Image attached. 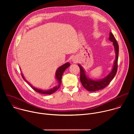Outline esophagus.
I'll list each match as a JSON object with an SVG mask.
<instances>
[{"label": "esophagus", "mask_w": 134, "mask_h": 134, "mask_svg": "<svg viewBox=\"0 0 134 134\" xmlns=\"http://www.w3.org/2000/svg\"><path fill=\"white\" fill-rule=\"evenodd\" d=\"M72 61H73L74 62H76V59H75V58H73V59H72Z\"/></svg>", "instance_id": "obj_1"}]
</instances>
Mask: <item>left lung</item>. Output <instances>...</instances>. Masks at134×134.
Segmentation results:
<instances>
[{
  "instance_id": "1",
  "label": "left lung",
  "mask_w": 134,
  "mask_h": 134,
  "mask_svg": "<svg viewBox=\"0 0 134 134\" xmlns=\"http://www.w3.org/2000/svg\"><path fill=\"white\" fill-rule=\"evenodd\" d=\"M109 39L113 42V44L116 52V59L114 62V65L111 71L106 77L100 80L95 81L88 79L85 74V72L83 67L79 64L80 68V81L84 87L90 92H95L101 90L107 87L116 75L118 68V59L119 53V46L113 34L110 32V36Z\"/></svg>"
}]
</instances>
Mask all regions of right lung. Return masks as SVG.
<instances>
[{"mask_svg":"<svg viewBox=\"0 0 134 134\" xmlns=\"http://www.w3.org/2000/svg\"><path fill=\"white\" fill-rule=\"evenodd\" d=\"M70 66V64L69 63H67L66 64H65L64 65H62V66L59 67L58 69L57 70L56 72H55V78H56V80H57V81H58V85L54 87L53 88L51 89V90H47V91H44V90H40V89H39V88H35L34 87L32 86L25 79V78L24 77V76L22 74H21L22 75V76L23 79H24V80L25 81H26L30 86L31 87H32V88H33L34 91H35L36 92L39 93H41V94H51L52 93H53L54 92H55L57 90H58L60 86V85H61V83H62V76H63V74L64 73V72L65 71V70Z\"/></svg>","mask_w":134,"mask_h":134,"instance_id":"right-lung-1","label":"right lung"}]
</instances>
